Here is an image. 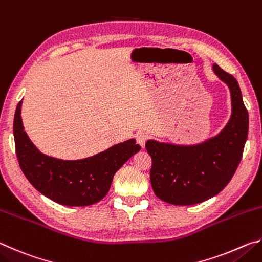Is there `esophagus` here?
Segmentation results:
<instances>
[{"mask_svg": "<svg viewBox=\"0 0 262 262\" xmlns=\"http://www.w3.org/2000/svg\"><path fill=\"white\" fill-rule=\"evenodd\" d=\"M147 140H148L147 133L139 132V133H137V134H136V141H137V143H139L142 148H144L145 142H147Z\"/></svg>", "mask_w": 262, "mask_h": 262, "instance_id": "obj_1", "label": "esophagus"}]
</instances>
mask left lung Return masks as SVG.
<instances>
[{"label": "left lung", "instance_id": "left-lung-1", "mask_svg": "<svg viewBox=\"0 0 262 262\" xmlns=\"http://www.w3.org/2000/svg\"><path fill=\"white\" fill-rule=\"evenodd\" d=\"M212 70L231 95V117L219 134L198 144H173L148 140L152 158L150 181L156 196L176 206L201 203L219 194L241 163L248 133V113L241 88L219 66Z\"/></svg>", "mask_w": 262, "mask_h": 262}]
</instances>
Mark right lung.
Instances as JSON below:
<instances>
[{
  "label": "right lung",
  "instance_id": "add662e5",
  "mask_svg": "<svg viewBox=\"0 0 262 262\" xmlns=\"http://www.w3.org/2000/svg\"><path fill=\"white\" fill-rule=\"evenodd\" d=\"M21 101L14 118V136L19 166L31 185L46 198L69 207L90 206L108 193L119 168L141 147L127 140L91 157L64 161L40 152L24 132Z\"/></svg>",
  "mask_w": 262,
  "mask_h": 262
}]
</instances>
